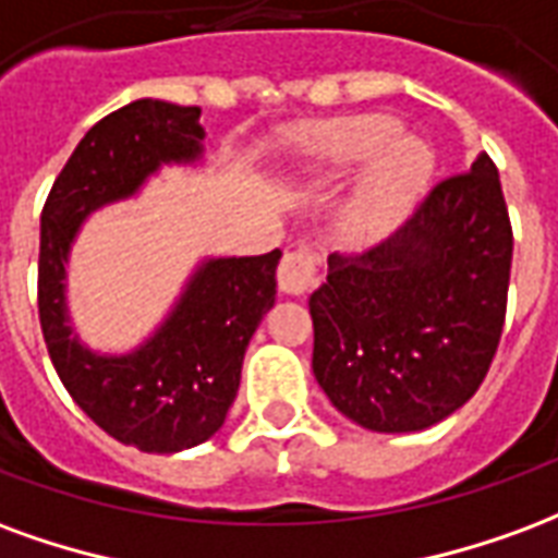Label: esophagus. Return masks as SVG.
I'll use <instances>...</instances> for the list:
<instances>
[{
  "mask_svg": "<svg viewBox=\"0 0 558 558\" xmlns=\"http://www.w3.org/2000/svg\"><path fill=\"white\" fill-rule=\"evenodd\" d=\"M318 255L308 246H296V250L284 252L282 264H279V288L284 294H312L318 288Z\"/></svg>",
  "mask_w": 558,
  "mask_h": 558,
  "instance_id": "34e87169",
  "label": "esophagus"
}]
</instances>
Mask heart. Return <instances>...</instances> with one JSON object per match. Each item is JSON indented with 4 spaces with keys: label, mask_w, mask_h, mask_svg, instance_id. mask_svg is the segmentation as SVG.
<instances>
[{
    "label": "heart",
    "mask_w": 558,
    "mask_h": 558,
    "mask_svg": "<svg viewBox=\"0 0 558 558\" xmlns=\"http://www.w3.org/2000/svg\"><path fill=\"white\" fill-rule=\"evenodd\" d=\"M392 118L360 116L332 121L308 140L318 181L329 186L348 181L373 160L348 205V229L353 238L374 240L396 229L428 184L434 166L428 145L413 136L392 141Z\"/></svg>",
    "instance_id": "1"
}]
</instances>
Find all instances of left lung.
<instances>
[{
	"label": "left lung",
	"instance_id": "1",
	"mask_svg": "<svg viewBox=\"0 0 558 558\" xmlns=\"http://www.w3.org/2000/svg\"><path fill=\"white\" fill-rule=\"evenodd\" d=\"M511 219L482 154L363 255H329L308 296L312 368L332 408L380 434L437 425L485 380L502 339Z\"/></svg>",
	"mask_w": 558,
	"mask_h": 558
}]
</instances>
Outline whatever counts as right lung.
Here are the masks:
<instances>
[{
    "label": "right lung",
    "mask_w": 558,
    "mask_h": 558,
    "mask_svg": "<svg viewBox=\"0 0 558 558\" xmlns=\"http://www.w3.org/2000/svg\"><path fill=\"white\" fill-rule=\"evenodd\" d=\"M198 112L145 97L100 118L64 162L40 214L38 315L52 365L97 428L154 454L198 446L222 428L243 353L274 306L282 252L202 264L169 320L128 356H97L71 336L64 262L95 207L136 193L160 162L202 154Z\"/></svg>",
    "instance_id": "1"
}]
</instances>
